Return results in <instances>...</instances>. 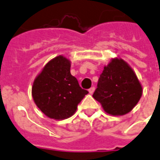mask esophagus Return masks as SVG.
<instances>
[{"mask_svg":"<svg viewBox=\"0 0 160 160\" xmlns=\"http://www.w3.org/2000/svg\"><path fill=\"white\" fill-rule=\"evenodd\" d=\"M94 91H95V88H94V87H92V88H90L88 89V92L90 93H93Z\"/></svg>","mask_w":160,"mask_h":160,"instance_id":"34e87169","label":"esophagus"}]
</instances>
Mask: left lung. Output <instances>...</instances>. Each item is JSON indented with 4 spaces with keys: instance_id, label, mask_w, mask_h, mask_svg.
Wrapping results in <instances>:
<instances>
[{
    "instance_id": "1",
    "label": "left lung",
    "mask_w": 160,
    "mask_h": 160,
    "mask_svg": "<svg viewBox=\"0 0 160 160\" xmlns=\"http://www.w3.org/2000/svg\"><path fill=\"white\" fill-rule=\"evenodd\" d=\"M142 87L130 67L122 59H112L104 67L92 97L102 104L105 112L124 115L140 99Z\"/></svg>"
}]
</instances>
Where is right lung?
<instances>
[{
  "instance_id": "1",
  "label": "right lung",
  "mask_w": 160,
  "mask_h": 160,
  "mask_svg": "<svg viewBox=\"0 0 160 160\" xmlns=\"http://www.w3.org/2000/svg\"><path fill=\"white\" fill-rule=\"evenodd\" d=\"M70 62L62 56L53 58L34 81L32 97L42 112L54 119L71 117L88 92L79 86L70 72Z\"/></svg>"
}]
</instances>
